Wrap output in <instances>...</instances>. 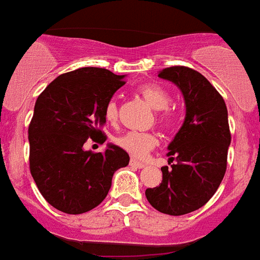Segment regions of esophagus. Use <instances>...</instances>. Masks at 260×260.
Segmentation results:
<instances>
[{
	"label": "esophagus",
	"mask_w": 260,
	"mask_h": 260,
	"mask_svg": "<svg viewBox=\"0 0 260 260\" xmlns=\"http://www.w3.org/2000/svg\"><path fill=\"white\" fill-rule=\"evenodd\" d=\"M130 166L137 168V169H142V168H145V164L140 162V161H137V159H130Z\"/></svg>",
	"instance_id": "esophagus-1"
}]
</instances>
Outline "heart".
Returning a JSON list of instances; mask_svg holds the SVG:
<instances>
[{"instance_id":"obj_1","label":"heart","mask_w":260,"mask_h":260,"mask_svg":"<svg viewBox=\"0 0 260 260\" xmlns=\"http://www.w3.org/2000/svg\"><path fill=\"white\" fill-rule=\"evenodd\" d=\"M141 96L149 103L154 110H159L158 111V122L164 126L170 124L173 115L170 113V110L168 106L170 105L169 92L165 91L162 87L155 86V84H145V86L140 87L138 90ZM118 115H119V109H118V103L115 101H110L106 105L105 109V118L109 123H115L118 120ZM115 143L118 146L124 150L126 153L134 157V158H145L149 151H151L157 146L158 140L154 134L151 133H141V132H128L126 134L117 137L115 138Z\"/></svg>"}]
</instances>
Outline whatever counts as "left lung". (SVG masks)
Listing matches in <instances>:
<instances>
[{
	"label": "left lung",
	"instance_id": "1",
	"mask_svg": "<svg viewBox=\"0 0 260 260\" xmlns=\"http://www.w3.org/2000/svg\"><path fill=\"white\" fill-rule=\"evenodd\" d=\"M158 78L174 83L185 102V119L168 146L169 162L161 168L162 181L147 188V201L159 212L180 216L207 204L227 169L231 133L221 95L200 72L174 66Z\"/></svg>",
	"mask_w": 260,
	"mask_h": 260
}]
</instances>
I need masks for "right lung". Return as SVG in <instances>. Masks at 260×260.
Returning <instances> with one entry per match:
<instances>
[{
	"instance_id": "obj_1",
	"label": "right lung",
	"mask_w": 260,
	"mask_h": 260,
	"mask_svg": "<svg viewBox=\"0 0 260 260\" xmlns=\"http://www.w3.org/2000/svg\"><path fill=\"white\" fill-rule=\"evenodd\" d=\"M124 86V75L84 67L48 84L37 98L28 130L29 168L45 200L64 213L88 212L105 200L114 173L130 157L109 143L103 153L86 150L88 140L105 142V109Z\"/></svg>"
}]
</instances>
